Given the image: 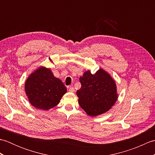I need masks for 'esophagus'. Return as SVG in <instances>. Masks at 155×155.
I'll return each instance as SVG.
<instances>
[{
	"label": "esophagus",
	"instance_id": "34e87169",
	"mask_svg": "<svg viewBox=\"0 0 155 155\" xmlns=\"http://www.w3.org/2000/svg\"><path fill=\"white\" fill-rule=\"evenodd\" d=\"M68 91L69 92H71V93H73V92L74 91V88L73 87H69V88H68Z\"/></svg>",
	"mask_w": 155,
	"mask_h": 155
}]
</instances>
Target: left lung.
I'll use <instances>...</instances> for the list:
<instances>
[{"label":"left lung","mask_w":155,"mask_h":155,"mask_svg":"<svg viewBox=\"0 0 155 155\" xmlns=\"http://www.w3.org/2000/svg\"><path fill=\"white\" fill-rule=\"evenodd\" d=\"M81 88L77 91L81 107L91 117L106 113L117 100L114 81L103 69L91 74L87 71L81 77Z\"/></svg>","instance_id":"obj_1"}]
</instances>
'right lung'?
Segmentation results:
<instances>
[{
	"mask_svg": "<svg viewBox=\"0 0 155 155\" xmlns=\"http://www.w3.org/2000/svg\"><path fill=\"white\" fill-rule=\"evenodd\" d=\"M25 88L32 106L45 110L57 106L67 91L63 83L54 77L50 69L43 67L29 76Z\"/></svg>",
	"mask_w": 155,
	"mask_h": 155,
	"instance_id": "1",
	"label": "right lung"
}]
</instances>
